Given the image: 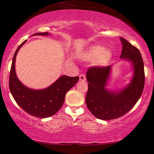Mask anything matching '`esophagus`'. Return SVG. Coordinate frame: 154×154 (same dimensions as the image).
<instances>
[{
  "instance_id": "esophagus-1",
  "label": "esophagus",
  "mask_w": 154,
  "mask_h": 154,
  "mask_svg": "<svg viewBox=\"0 0 154 154\" xmlns=\"http://www.w3.org/2000/svg\"><path fill=\"white\" fill-rule=\"evenodd\" d=\"M79 80L82 82L86 81V76H85V75H83V74H82V75H79Z\"/></svg>"
}]
</instances>
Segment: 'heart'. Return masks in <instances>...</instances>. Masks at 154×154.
Here are the masks:
<instances>
[{"mask_svg":"<svg viewBox=\"0 0 154 154\" xmlns=\"http://www.w3.org/2000/svg\"><path fill=\"white\" fill-rule=\"evenodd\" d=\"M84 57L87 61H95L97 66L103 67L110 62L112 57V52L110 49L96 45L89 47L85 53Z\"/></svg>","mask_w":154,"mask_h":154,"instance_id":"1","label":"heart"}]
</instances>
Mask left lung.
Instances as JSON below:
<instances>
[{
	"mask_svg": "<svg viewBox=\"0 0 154 154\" xmlns=\"http://www.w3.org/2000/svg\"><path fill=\"white\" fill-rule=\"evenodd\" d=\"M120 40V58L129 62L133 69L129 84L115 91L107 88L113 65L93 67L87 72L89 84L85 102L91 114L102 120L114 119L129 112L141 97L144 87V65L141 52L124 38Z\"/></svg>",
	"mask_w": 154,
	"mask_h": 154,
	"instance_id": "1",
	"label": "left lung"
}]
</instances>
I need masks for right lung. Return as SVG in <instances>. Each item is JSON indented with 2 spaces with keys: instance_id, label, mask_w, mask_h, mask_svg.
Listing matches in <instances>:
<instances>
[{
  "instance_id": "add662e5",
  "label": "right lung",
  "mask_w": 154,
  "mask_h": 154,
  "mask_svg": "<svg viewBox=\"0 0 154 154\" xmlns=\"http://www.w3.org/2000/svg\"><path fill=\"white\" fill-rule=\"evenodd\" d=\"M50 33L40 32L33 35L48 36ZM25 40L15 51L13 58L9 78V88L15 102L23 110L38 118L50 117L62 107L66 93L79 80V77L63 75L49 87L42 89H33L26 87L17 78L15 73V59Z\"/></svg>"
}]
</instances>
